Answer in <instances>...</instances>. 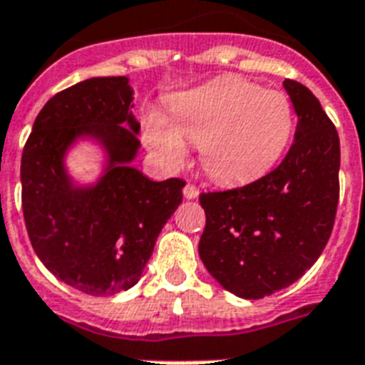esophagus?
<instances>
[{
  "instance_id": "1",
  "label": "esophagus",
  "mask_w": 365,
  "mask_h": 365,
  "mask_svg": "<svg viewBox=\"0 0 365 365\" xmlns=\"http://www.w3.org/2000/svg\"><path fill=\"white\" fill-rule=\"evenodd\" d=\"M183 197H185V199H189V201H193V199H197V197H199V189L195 187V185H191V183H187V185L183 187Z\"/></svg>"
}]
</instances>
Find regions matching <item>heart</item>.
Listing matches in <instances>:
<instances>
[{
  "label": "heart",
  "mask_w": 365,
  "mask_h": 365,
  "mask_svg": "<svg viewBox=\"0 0 365 365\" xmlns=\"http://www.w3.org/2000/svg\"><path fill=\"white\" fill-rule=\"evenodd\" d=\"M174 120L160 110L143 118L147 147L170 168L189 157V143L199 147L201 166L214 182L237 185L272 170L289 147L294 113L279 90L226 76L178 96Z\"/></svg>",
  "instance_id": "b5f03b06"
}]
</instances>
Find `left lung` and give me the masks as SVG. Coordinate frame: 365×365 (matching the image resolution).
Masks as SVG:
<instances>
[{
  "mask_svg": "<svg viewBox=\"0 0 365 365\" xmlns=\"http://www.w3.org/2000/svg\"><path fill=\"white\" fill-rule=\"evenodd\" d=\"M283 88L299 116L283 163L245 187L202 193L207 226L199 257L222 287L264 299L293 285L329 241L339 202V133L302 83Z\"/></svg>",
  "mask_w": 365,
  "mask_h": 365,
  "instance_id": "1",
  "label": "left lung"
}]
</instances>
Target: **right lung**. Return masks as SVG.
I'll return each instance as SVG.
<instances>
[{
    "label": "right lung",
    "instance_id": "add662e5",
    "mask_svg": "<svg viewBox=\"0 0 365 365\" xmlns=\"http://www.w3.org/2000/svg\"><path fill=\"white\" fill-rule=\"evenodd\" d=\"M130 78H88L53 96L36 116L21 163L22 212L41 264L68 287L116 294L143 275L183 180L155 182L133 166L141 149ZM82 143L102 153L91 182L68 155Z\"/></svg>",
    "mask_w": 365,
    "mask_h": 365
}]
</instances>
